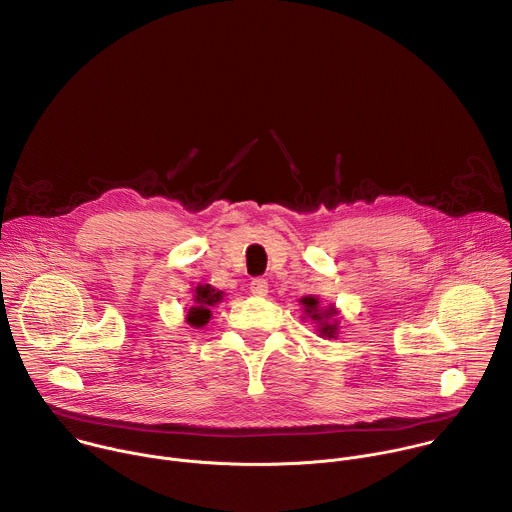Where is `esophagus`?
<instances>
[{
    "instance_id": "esophagus-1",
    "label": "esophagus",
    "mask_w": 512,
    "mask_h": 512,
    "mask_svg": "<svg viewBox=\"0 0 512 512\" xmlns=\"http://www.w3.org/2000/svg\"><path fill=\"white\" fill-rule=\"evenodd\" d=\"M267 291H269L267 279L257 277V279L251 281V294H255V296H267Z\"/></svg>"
}]
</instances>
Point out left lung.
<instances>
[{"label":"left lung","mask_w":512,"mask_h":512,"mask_svg":"<svg viewBox=\"0 0 512 512\" xmlns=\"http://www.w3.org/2000/svg\"><path fill=\"white\" fill-rule=\"evenodd\" d=\"M302 306H304V312L308 314V318H312L316 324H318V332L320 336H326V338H336L338 334V320H336V308L334 306H328V308H322L320 306V300L314 298V296H306L300 300Z\"/></svg>","instance_id":"left-lung-1"}]
</instances>
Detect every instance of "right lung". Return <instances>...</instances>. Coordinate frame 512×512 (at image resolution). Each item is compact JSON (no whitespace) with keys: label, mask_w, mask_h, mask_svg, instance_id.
Segmentation results:
<instances>
[{"label":"right lung","mask_w":512,"mask_h":512,"mask_svg":"<svg viewBox=\"0 0 512 512\" xmlns=\"http://www.w3.org/2000/svg\"><path fill=\"white\" fill-rule=\"evenodd\" d=\"M223 291L214 289L212 285H198L194 289V306L186 314V322L194 328L204 326L210 320V308L223 300Z\"/></svg>","instance_id":"1"}]
</instances>
